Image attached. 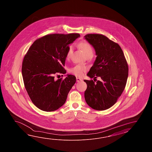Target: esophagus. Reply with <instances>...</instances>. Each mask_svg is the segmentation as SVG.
<instances>
[{"mask_svg":"<svg viewBox=\"0 0 152 152\" xmlns=\"http://www.w3.org/2000/svg\"><path fill=\"white\" fill-rule=\"evenodd\" d=\"M76 80H77V82H80V81H81L83 80H82V79L77 77L76 78Z\"/></svg>","mask_w":152,"mask_h":152,"instance_id":"1","label":"esophagus"}]
</instances>
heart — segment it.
Instances as JSON below:
<instances>
[{"label":"heart","instance_id":"obj_1","mask_svg":"<svg viewBox=\"0 0 152 152\" xmlns=\"http://www.w3.org/2000/svg\"><path fill=\"white\" fill-rule=\"evenodd\" d=\"M77 45L81 49V50L83 52L84 54L86 55V56L88 55H93V53H94L93 48L89 43L86 41H83V42H80ZM72 51H73V47L71 45L69 47L68 51L67 52L66 58H70ZM86 71H87L86 67L79 65L75 66V67L72 68L71 69L72 73H73V75L77 77L83 76Z\"/></svg>","mask_w":152,"mask_h":152}]
</instances>
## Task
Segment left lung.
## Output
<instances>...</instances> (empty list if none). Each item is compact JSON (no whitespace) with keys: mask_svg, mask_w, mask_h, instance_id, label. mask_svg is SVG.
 I'll return each mask as SVG.
<instances>
[{"mask_svg":"<svg viewBox=\"0 0 152 152\" xmlns=\"http://www.w3.org/2000/svg\"><path fill=\"white\" fill-rule=\"evenodd\" d=\"M85 38L94 47L97 55L87 75L94 77V80L98 76L101 78L96 83L93 80H84L87 86L85 99L94 110H107L116 103L125 88L128 63L120 45L107 36L88 34Z\"/></svg>","mask_w":152,"mask_h":152,"instance_id":"obj_1","label":"left lung"}]
</instances>
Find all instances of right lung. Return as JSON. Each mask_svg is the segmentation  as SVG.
Here are the masks:
<instances>
[{"instance_id":"1","label":"right lung","mask_w":152,"mask_h":152,"mask_svg":"<svg viewBox=\"0 0 152 152\" xmlns=\"http://www.w3.org/2000/svg\"><path fill=\"white\" fill-rule=\"evenodd\" d=\"M79 37L77 33L43 36L32 43L24 56L22 67L24 86L40 110L53 111L65 104L76 77L68 75L56 80L55 75L66 73L64 67L69 45Z\"/></svg>"}]
</instances>
